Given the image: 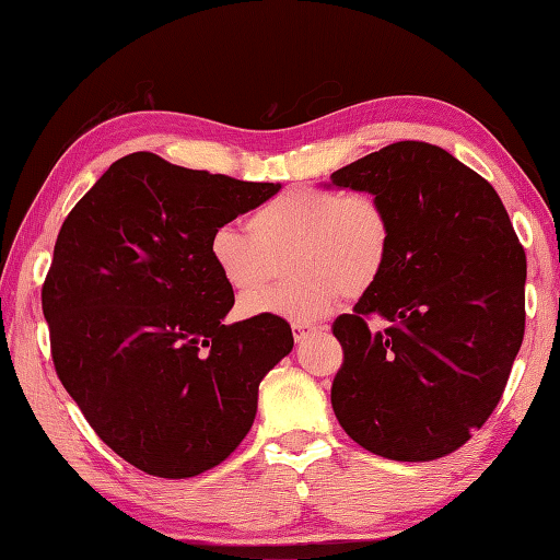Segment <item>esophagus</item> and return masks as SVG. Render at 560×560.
I'll list each match as a JSON object with an SVG mask.
<instances>
[{"label": "esophagus", "instance_id": "obj_1", "mask_svg": "<svg viewBox=\"0 0 560 560\" xmlns=\"http://www.w3.org/2000/svg\"><path fill=\"white\" fill-rule=\"evenodd\" d=\"M316 326H308V323H294L292 326V332H294V340L302 342L308 332H314Z\"/></svg>", "mask_w": 560, "mask_h": 560}]
</instances>
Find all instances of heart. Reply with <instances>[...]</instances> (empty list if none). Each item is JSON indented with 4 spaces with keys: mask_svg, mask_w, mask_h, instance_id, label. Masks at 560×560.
I'll return each instance as SVG.
<instances>
[{
    "mask_svg": "<svg viewBox=\"0 0 560 560\" xmlns=\"http://www.w3.org/2000/svg\"><path fill=\"white\" fill-rule=\"evenodd\" d=\"M248 232L220 225L208 254L220 278L247 294L275 277L277 260L291 256L293 280L248 295L242 316H280L314 323L345 296H362L390 258L393 222L376 196L304 186L260 203L246 220Z\"/></svg>",
    "mask_w": 560,
    "mask_h": 560,
    "instance_id": "obj_1",
    "label": "heart"
}]
</instances>
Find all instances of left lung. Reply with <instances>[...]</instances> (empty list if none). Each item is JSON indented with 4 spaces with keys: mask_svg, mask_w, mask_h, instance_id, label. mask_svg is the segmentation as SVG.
<instances>
[{
    "mask_svg": "<svg viewBox=\"0 0 560 560\" xmlns=\"http://www.w3.org/2000/svg\"><path fill=\"white\" fill-rule=\"evenodd\" d=\"M330 182L376 196L393 222L383 276L332 323V412L374 455H448L491 417L523 345L525 248L493 186L439 145L397 141Z\"/></svg>",
    "mask_w": 560,
    "mask_h": 560,
    "instance_id": "1",
    "label": "left lung"
}]
</instances>
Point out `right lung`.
Masks as SVG:
<instances>
[{"label":"right lung","instance_id":"1","mask_svg":"<svg viewBox=\"0 0 560 560\" xmlns=\"http://www.w3.org/2000/svg\"><path fill=\"white\" fill-rule=\"evenodd\" d=\"M278 191L141 151L112 163L59 230L43 284L57 376L145 475L186 479L230 457L258 383L292 352L280 316L225 326L234 292L208 254L210 234Z\"/></svg>","mask_w":560,"mask_h":560}]
</instances>
